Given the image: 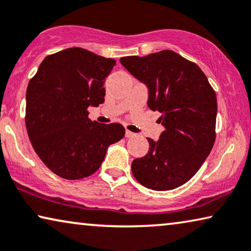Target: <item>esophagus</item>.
<instances>
[{
	"label": "esophagus",
	"mask_w": 251,
	"mask_h": 251,
	"mask_svg": "<svg viewBox=\"0 0 251 251\" xmlns=\"http://www.w3.org/2000/svg\"><path fill=\"white\" fill-rule=\"evenodd\" d=\"M134 136H136V133L129 131V130H126V138H132V137H134Z\"/></svg>",
	"instance_id": "34e87169"
}]
</instances>
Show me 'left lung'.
I'll return each instance as SVG.
<instances>
[{"label": "left lung", "instance_id": "left-lung-1", "mask_svg": "<svg viewBox=\"0 0 251 251\" xmlns=\"http://www.w3.org/2000/svg\"><path fill=\"white\" fill-rule=\"evenodd\" d=\"M120 62L148 88L147 105L161 112L165 130L147 138L150 151L131 164L133 176L156 191L182 186L201 169L215 143L217 101L197 64L173 50L126 56Z\"/></svg>", "mask_w": 251, "mask_h": 251}]
</instances>
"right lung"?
Returning a JSON list of instances; mask_svg holds the SVG:
<instances>
[{"label": "right lung", "instance_id": "1", "mask_svg": "<svg viewBox=\"0 0 251 251\" xmlns=\"http://www.w3.org/2000/svg\"><path fill=\"white\" fill-rule=\"evenodd\" d=\"M115 60L80 47L46 56L28 83L26 126L36 154L53 173L78 180L100 169L110 145L126 130L88 118L104 103V82Z\"/></svg>", "mask_w": 251, "mask_h": 251}]
</instances>
